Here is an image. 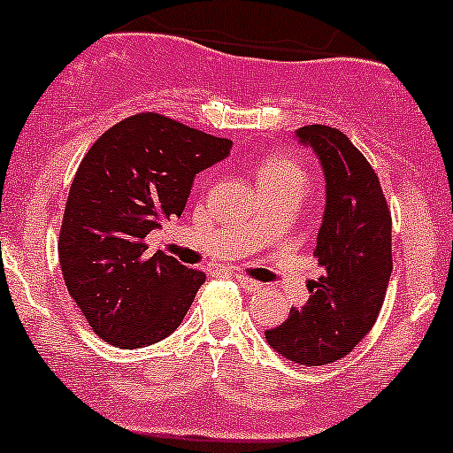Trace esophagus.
<instances>
[{
    "instance_id": "obj_1",
    "label": "esophagus",
    "mask_w": 453,
    "mask_h": 453,
    "mask_svg": "<svg viewBox=\"0 0 453 453\" xmlns=\"http://www.w3.org/2000/svg\"><path fill=\"white\" fill-rule=\"evenodd\" d=\"M235 278H237V282H240V287L246 288V291H261V287H263L261 282L252 280V278H248V276H242V273H237Z\"/></svg>"
}]
</instances>
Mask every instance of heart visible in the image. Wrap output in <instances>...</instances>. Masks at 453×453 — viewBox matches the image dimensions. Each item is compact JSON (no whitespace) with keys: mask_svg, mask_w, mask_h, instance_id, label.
<instances>
[{"mask_svg":"<svg viewBox=\"0 0 453 453\" xmlns=\"http://www.w3.org/2000/svg\"><path fill=\"white\" fill-rule=\"evenodd\" d=\"M257 184L263 195H280L297 192L303 195L308 186V175L297 160L287 154H269L257 165Z\"/></svg>","mask_w":453,"mask_h":453,"instance_id":"b5f03b06","label":"heart"}]
</instances>
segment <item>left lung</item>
<instances>
[{
    "label": "left lung",
    "mask_w": 453,
    "mask_h": 453,
    "mask_svg": "<svg viewBox=\"0 0 453 453\" xmlns=\"http://www.w3.org/2000/svg\"><path fill=\"white\" fill-rule=\"evenodd\" d=\"M325 175V213L317 235L325 276L308 284L306 306L267 329L269 347L299 365L342 359L377 323L391 276V213L370 162L347 134L312 124L297 132Z\"/></svg>",
    "instance_id": "left-lung-1"
}]
</instances>
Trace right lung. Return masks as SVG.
Returning <instances> with one entry per match:
<instances>
[{
  "instance_id": "right-lung-1",
  "label": "right lung",
  "mask_w": 453,
  "mask_h": 453,
  "mask_svg": "<svg viewBox=\"0 0 453 453\" xmlns=\"http://www.w3.org/2000/svg\"><path fill=\"white\" fill-rule=\"evenodd\" d=\"M233 141L158 113L109 128L79 165L59 231V265L70 297L104 342L141 349L184 321L205 273L145 237L180 218L196 173L231 154Z\"/></svg>"
}]
</instances>
